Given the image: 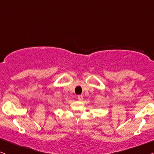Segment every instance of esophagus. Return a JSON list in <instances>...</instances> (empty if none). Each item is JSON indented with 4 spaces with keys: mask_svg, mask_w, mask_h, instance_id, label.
I'll return each instance as SVG.
<instances>
[{
    "mask_svg": "<svg viewBox=\"0 0 154 154\" xmlns=\"http://www.w3.org/2000/svg\"><path fill=\"white\" fill-rule=\"evenodd\" d=\"M78 100H83V96L82 95H78Z\"/></svg>",
    "mask_w": 154,
    "mask_h": 154,
    "instance_id": "34e87169",
    "label": "esophagus"
}]
</instances>
